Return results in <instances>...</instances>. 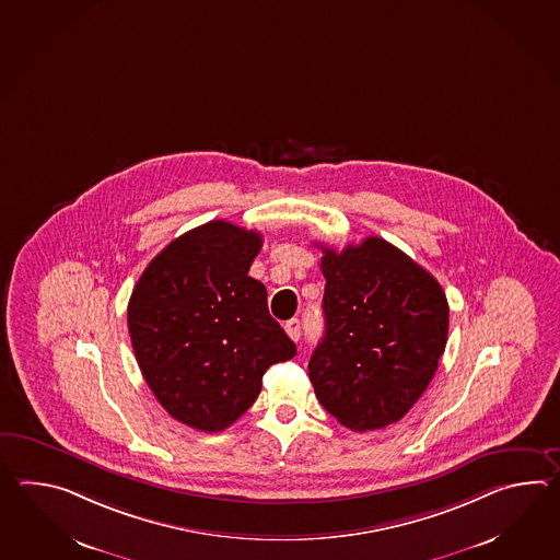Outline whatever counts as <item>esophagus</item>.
I'll return each mask as SVG.
<instances>
[{
  "mask_svg": "<svg viewBox=\"0 0 560 560\" xmlns=\"http://www.w3.org/2000/svg\"><path fill=\"white\" fill-rule=\"evenodd\" d=\"M285 334L291 337L293 341H299V337H301V322L299 319H289L285 324Z\"/></svg>",
  "mask_w": 560,
  "mask_h": 560,
  "instance_id": "34e87169",
  "label": "esophagus"
}]
</instances>
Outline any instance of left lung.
I'll return each instance as SVG.
<instances>
[{"label":"left lung","instance_id":"obj_1","mask_svg":"<svg viewBox=\"0 0 560 560\" xmlns=\"http://www.w3.org/2000/svg\"><path fill=\"white\" fill-rule=\"evenodd\" d=\"M325 336L310 360L315 396L349 430L401 420L432 382L450 311L440 283L380 236L324 247Z\"/></svg>","mask_w":560,"mask_h":560}]
</instances>
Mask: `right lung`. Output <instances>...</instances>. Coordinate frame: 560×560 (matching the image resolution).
Segmentation results:
<instances>
[{"instance_id": "right-lung-1", "label": "right lung", "mask_w": 560, "mask_h": 560, "mask_svg": "<svg viewBox=\"0 0 560 560\" xmlns=\"http://www.w3.org/2000/svg\"><path fill=\"white\" fill-rule=\"evenodd\" d=\"M262 236L226 221L200 224L149 262L128 301L138 368L174 420L221 432L259 396L262 375L295 355L249 277Z\"/></svg>"}]
</instances>
